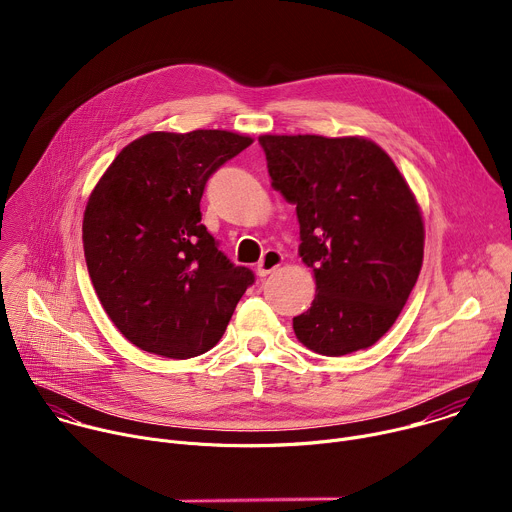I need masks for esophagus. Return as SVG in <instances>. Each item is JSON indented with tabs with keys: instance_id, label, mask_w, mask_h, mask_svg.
<instances>
[{
	"instance_id": "esophagus-1",
	"label": "esophagus",
	"mask_w": 512,
	"mask_h": 512,
	"mask_svg": "<svg viewBox=\"0 0 512 512\" xmlns=\"http://www.w3.org/2000/svg\"><path fill=\"white\" fill-rule=\"evenodd\" d=\"M281 263H283V255L279 251H275V249H267V251H263V255H261V259L257 263V273L261 277H265L271 271H275Z\"/></svg>"
}]
</instances>
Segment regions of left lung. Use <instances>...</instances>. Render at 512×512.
I'll return each instance as SVG.
<instances>
[{
    "instance_id": "8db88e82",
    "label": "left lung",
    "mask_w": 512,
    "mask_h": 512,
    "mask_svg": "<svg viewBox=\"0 0 512 512\" xmlns=\"http://www.w3.org/2000/svg\"><path fill=\"white\" fill-rule=\"evenodd\" d=\"M271 186L296 206L316 298L294 318L324 356L373 346L401 314L423 263L421 210L405 178L364 137L261 135Z\"/></svg>"
}]
</instances>
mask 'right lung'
Returning <instances> with one entry per match:
<instances>
[{
  "label": "right lung",
  "mask_w": 512,
  "mask_h": 512,
  "mask_svg": "<svg viewBox=\"0 0 512 512\" xmlns=\"http://www.w3.org/2000/svg\"><path fill=\"white\" fill-rule=\"evenodd\" d=\"M253 143L196 129L154 131L119 152L89 196L83 218L87 269L119 332L166 358L210 350L253 285L200 223L208 178Z\"/></svg>",
  "instance_id": "1"
}]
</instances>
